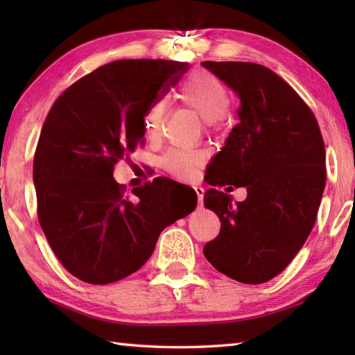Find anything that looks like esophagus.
Segmentation results:
<instances>
[{
	"label": "esophagus",
	"mask_w": 355,
	"mask_h": 355,
	"mask_svg": "<svg viewBox=\"0 0 355 355\" xmlns=\"http://www.w3.org/2000/svg\"><path fill=\"white\" fill-rule=\"evenodd\" d=\"M195 192H197L198 197V206H202V197H205V189L201 186H195Z\"/></svg>",
	"instance_id": "obj_1"
}]
</instances>
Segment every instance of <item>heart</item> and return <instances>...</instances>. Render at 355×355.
<instances>
[{"mask_svg":"<svg viewBox=\"0 0 355 355\" xmlns=\"http://www.w3.org/2000/svg\"><path fill=\"white\" fill-rule=\"evenodd\" d=\"M180 99L184 105L197 111L207 125L215 123L229 110L230 93L224 82L209 71H197L184 80L180 89ZM166 112V101H155L148 108L143 125L148 137H155L160 132ZM200 163V155L195 150H171L163 158L164 168L182 178H191Z\"/></svg>","mask_w":355,"mask_h":355,"instance_id":"b5f03b06","label":"heart"}]
</instances>
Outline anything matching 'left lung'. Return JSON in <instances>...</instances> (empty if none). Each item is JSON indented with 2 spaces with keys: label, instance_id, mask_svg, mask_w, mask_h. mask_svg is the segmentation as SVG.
I'll return each mask as SVG.
<instances>
[{
  "label": "left lung",
  "instance_id": "1",
  "mask_svg": "<svg viewBox=\"0 0 355 355\" xmlns=\"http://www.w3.org/2000/svg\"><path fill=\"white\" fill-rule=\"evenodd\" d=\"M239 97L238 123L210 168L209 184L245 187L247 198L209 189L221 230L205 245L220 273L243 284L277 276L302 248L325 189V145L311 110L275 71L252 62L201 64Z\"/></svg>",
  "mask_w": 355,
  "mask_h": 355
}]
</instances>
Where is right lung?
<instances>
[{"mask_svg":"<svg viewBox=\"0 0 355 355\" xmlns=\"http://www.w3.org/2000/svg\"><path fill=\"white\" fill-rule=\"evenodd\" d=\"M186 62L123 59L102 65L58 97L33 160L37 218L62 266L80 281L105 285L137 271L160 233L193 212L177 207L158 177L126 200L114 164L145 137L148 108L187 70ZM182 186V184H180Z\"/></svg>","mask_w":355,"mask_h":355,"instance_id":"right-lung-1","label":"right lung"}]
</instances>
